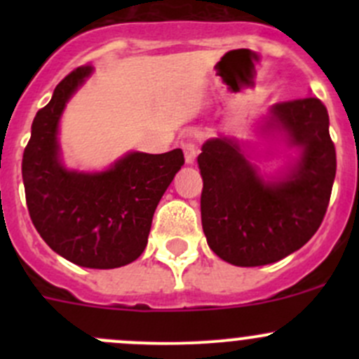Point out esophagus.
<instances>
[{"instance_id": "34e87169", "label": "esophagus", "mask_w": 359, "mask_h": 359, "mask_svg": "<svg viewBox=\"0 0 359 359\" xmlns=\"http://www.w3.org/2000/svg\"><path fill=\"white\" fill-rule=\"evenodd\" d=\"M182 149H184V158H186L187 165H193L198 156V147L196 144H194V140H187V142H184Z\"/></svg>"}]
</instances>
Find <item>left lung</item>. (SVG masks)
Here are the masks:
<instances>
[{"label":"left lung","mask_w":359,"mask_h":359,"mask_svg":"<svg viewBox=\"0 0 359 359\" xmlns=\"http://www.w3.org/2000/svg\"><path fill=\"white\" fill-rule=\"evenodd\" d=\"M257 126L262 139L295 151L278 172H260L247 142L222 133L198 156L203 233L213 253L240 267L278 262L314 236L337 170L330 119L316 97L274 104Z\"/></svg>","instance_id":"1"}]
</instances>
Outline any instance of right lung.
Here are the masks:
<instances>
[{"label": "right lung", "instance_id": "1", "mask_svg": "<svg viewBox=\"0 0 359 359\" xmlns=\"http://www.w3.org/2000/svg\"><path fill=\"white\" fill-rule=\"evenodd\" d=\"M92 72V66L72 71L36 112L22 180L32 224L53 252L76 266L114 269L144 252L154 210L184 165V154L182 149L130 151L102 172L67 168L59 142L60 118Z\"/></svg>", "mask_w": 359, "mask_h": 359}]
</instances>
